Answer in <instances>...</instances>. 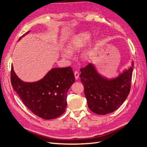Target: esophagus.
I'll return each instance as SVG.
<instances>
[{
    "label": "esophagus",
    "instance_id": "esophagus-1",
    "mask_svg": "<svg viewBox=\"0 0 147 147\" xmlns=\"http://www.w3.org/2000/svg\"><path fill=\"white\" fill-rule=\"evenodd\" d=\"M74 75H75V77L76 80H78L79 78V73L78 71H75L74 72Z\"/></svg>",
    "mask_w": 147,
    "mask_h": 147
}]
</instances>
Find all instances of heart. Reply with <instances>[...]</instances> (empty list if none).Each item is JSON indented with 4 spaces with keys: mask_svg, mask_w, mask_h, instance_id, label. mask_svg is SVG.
<instances>
[{
    "mask_svg": "<svg viewBox=\"0 0 147 147\" xmlns=\"http://www.w3.org/2000/svg\"><path fill=\"white\" fill-rule=\"evenodd\" d=\"M90 38V34L89 32H82L76 35L70 41L67 46V49L63 51V55L66 58H70L72 57L73 52L79 51L86 45ZM93 54L91 49H88L84 52V56L86 58H89Z\"/></svg>",
    "mask_w": 147,
    "mask_h": 147,
    "instance_id": "heart-1",
    "label": "heart"
}]
</instances>
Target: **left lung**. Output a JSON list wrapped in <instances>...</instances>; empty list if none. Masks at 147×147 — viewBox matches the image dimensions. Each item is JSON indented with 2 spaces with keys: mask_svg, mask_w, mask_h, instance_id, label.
<instances>
[{
  "mask_svg": "<svg viewBox=\"0 0 147 147\" xmlns=\"http://www.w3.org/2000/svg\"><path fill=\"white\" fill-rule=\"evenodd\" d=\"M133 64L112 80L99 75L91 64L80 69V80L84 86L88 107L92 112L101 115L110 113L125 101L131 89Z\"/></svg>",
  "mask_w": 147,
  "mask_h": 147,
  "instance_id": "obj_1",
  "label": "left lung"
}]
</instances>
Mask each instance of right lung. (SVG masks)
I'll return each mask as SVG.
<instances>
[{
  "instance_id": "1",
  "label": "right lung",
  "mask_w": 147,
  "mask_h": 147,
  "mask_svg": "<svg viewBox=\"0 0 147 147\" xmlns=\"http://www.w3.org/2000/svg\"><path fill=\"white\" fill-rule=\"evenodd\" d=\"M75 80L72 67H67L52 69L42 80L25 83L18 78L11 66V82L14 90L32 113L44 119L57 118L65 111L67 93Z\"/></svg>"
}]
</instances>
